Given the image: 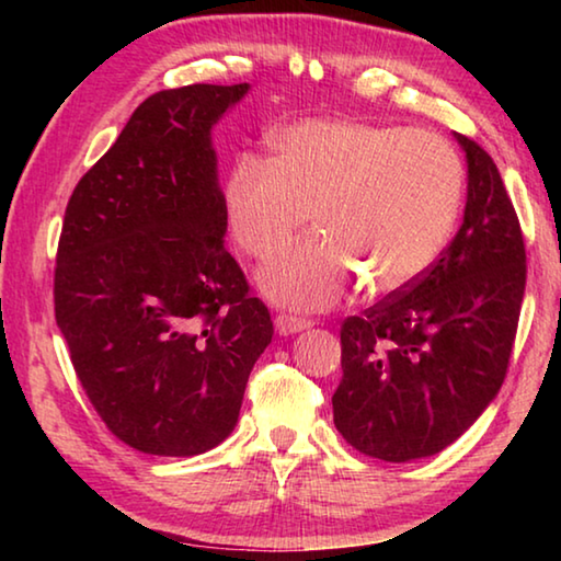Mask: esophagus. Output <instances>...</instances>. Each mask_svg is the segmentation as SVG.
<instances>
[{"label":"esophagus","mask_w":561,"mask_h":561,"mask_svg":"<svg viewBox=\"0 0 561 561\" xmlns=\"http://www.w3.org/2000/svg\"><path fill=\"white\" fill-rule=\"evenodd\" d=\"M314 321L311 319H301V317H291V314H279L274 317V327H277V331L282 336H289V334H299V331L309 329Z\"/></svg>","instance_id":"34e87169"}]
</instances>
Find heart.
Returning <instances> with one entry per match:
<instances>
[{
  "label": "heart",
  "mask_w": 561,
  "mask_h": 561,
  "mask_svg": "<svg viewBox=\"0 0 561 561\" xmlns=\"http://www.w3.org/2000/svg\"><path fill=\"white\" fill-rule=\"evenodd\" d=\"M462 197V163L428 130L366 121H301L272 140V158L242 156L225 185L232 237L270 257L314 220L321 234L260 272L279 307H334L364 277L368 291L413 284L440 257Z\"/></svg>",
  "instance_id": "b5f03b06"
}]
</instances>
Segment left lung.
<instances>
[{"instance_id":"1","label":"left lung","mask_w":561,"mask_h":561,"mask_svg":"<svg viewBox=\"0 0 561 561\" xmlns=\"http://www.w3.org/2000/svg\"><path fill=\"white\" fill-rule=\"evenodd\" d=\"M455 140L468 160L458 234L423 277L341 324L336 431L386 462L458 440L497 396L517 334L527 282L517 213L495 160Z\"/></svg>"}]
</instances>
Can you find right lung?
I'll return each mask as SVG.
<instances>
[{"label": "right lung", "mask_w": 561, "mask_h": 561, "mask_svg": "<svg viewBox=\"0 0 561 561\" xmlns=\"http://www.w3.org/2000/svg\"><path fill=\"white\" fill-rule=\"evenodd\" d=\"M247 91L193 83L153 93L66 205L56 324L101 421L148 455L220 445L274 334L225 250L210 136Z\"/></svg>", "instance_id": "obj_1"}]
</instances>
